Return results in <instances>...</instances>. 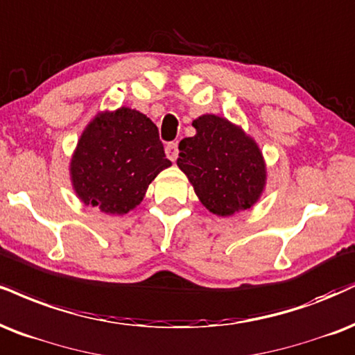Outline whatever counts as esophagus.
<instances>
[{"instance_id": "34e87169", "label": "esophagus", "mask_w": 355, "mask_h": 355, "mask_svg": "<svg viewBox=\"0 0 355 355\" xmlns=\"http://www.w3.org/2000/svg\"><path fill=\"white\" fill-rule=\"evenodd\" d=\"M165 153H166V157H168V159L172 160V162L177 160V157H178V144L177 142L166 144Z\"/></svg>"}]
</instances>
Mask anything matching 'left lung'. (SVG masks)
Wrapping results in <instances>:
<instances>
[{"instance_id": "obj_1", "label": "left lung", "mask_w": 355, "mask_h": 355, "mask_svg": "<svg viewBox=\"0 0 355 355\" xmlns=\"http://www.w3.org/2000/svg\"><path fill=\"white\" fill-rule=\"evenodd\" d=\"M193 137L178 145V160L207 210L232 216L258 202L266 185V165L258 144L223 117L195 119Z\"/></svg>"}]
</instances>
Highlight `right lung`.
Masks as SVG:
<instances>
[{"label":"right lung","mask_w":355,"mask_h":355,"mask_svg":"<svg viewBox=\"0 0 355 355\" xmlns=\"http://www.w3.org/2000/svg\"><path fill=\"white\" fill-rule=\"evenodd\" d=\"M170 165L155 123L139 110L121 107L96 115L84 129L71 159L72 189L84 205L125 215Z\"/></svg>","instance_id":"1"}]
</instances>
